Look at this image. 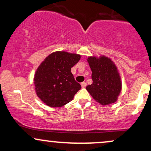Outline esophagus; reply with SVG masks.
<instances>
[{
	"label": "esophagus",
	"mask_w": 151,
	"mask_h": 151,
	"mask_svg": "<svg viewBox=\"0 0 151 151\" xmlns=\"http://www.w3.org/2000/svg\"><path fill=\"white\" fill-rule=\"evenodd\" d=\"M81 87H82V88H85L86 86V82H81Z\"/></svg>",
	"instance_id": "1"
}]
</instances>
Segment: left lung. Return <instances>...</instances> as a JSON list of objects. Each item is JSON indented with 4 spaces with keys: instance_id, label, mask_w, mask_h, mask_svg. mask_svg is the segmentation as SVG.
<instances>
[{
    "instance_id": "8db88e82",
    "label": "left lung",
    "mask_w": 151,
    "mask_h": 151,
    "mask_svg": "<svg viewBox=\"0 0 151 151\" xmlns=\"http://www.w3.org/2000/svg\"><path fill=\"white\" fill-rule=\"evenodd\" d=\"M91 72L93 83L86 87L95 101L101 105L116 101L121 91V77L117 67L111 59L89 57L87 60Z\"/></svg>"
}]
</instances>
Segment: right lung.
I'll return each mask as SVG.
<instances>
[{
	"label": "right lung",
	"instance_id": "1",
	"mask_svg": "<svg viewBox=\"0 0 151 151\" xmlns=\"http://www.w3.org/2000/svg\"><path fill=\"white\" fill-rule=\"evenodd\" d=\"M77 54L58 51L50 54L38 67L34 77L37 96L47 105L61 107L73 99L81 85L71 68L80 60Z\"/></svg>",
	"mask_w": 151,
	"mask_h": 151
}]
</instances>
